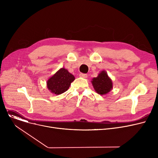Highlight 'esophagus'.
<instances>
[{
    "instance_id": "34e87169",
    "label": "esophagus",
    "mask_w": 158,
    "mask_h": 158,
    "mask_svg": "<svg viewBox=\"0 0 158 158\" xmlns=\"http://www.w3.org/2000/svg\"><path fill=\"white\" fill-rule=\"evenodd\" d=\"M79 76L80 77H82V78H86L87 77V74H86V73H81L80 74H79Z\"/></svg>"
}]
</instances>
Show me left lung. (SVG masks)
<instances>
[{"label": "left lung", "instance_id": "1", "mask_svg": "<svg viewBox=\"0 0 158 158\" xmlns=\"http://www.w3.org/2000/svg\"><path fill=\"white\" fill-rule=\"evenodd\" d=\"M92 82L97 93L100 95L107 94L113 88L111 79L105 71H102L97 77H94Z\"/></svg>", "mask_w": 158, "mask_h": 158}]
</instances>
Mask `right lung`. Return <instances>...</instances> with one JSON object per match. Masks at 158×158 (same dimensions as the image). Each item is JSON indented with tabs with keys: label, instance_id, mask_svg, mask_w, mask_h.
I'll list each match as a JSON object with an SVG mask.
<instances>
[{
	"label": "right lung",
	"instance_id": "right-lung-1",
	"mask_svg": "<svg viewBox=\"0 0 158 158\" xmlns=\"http://www.w3.org/2000/svg\"><path fill=\"white\" fill-rule=\"evenodd\" d=\"M75 77L67 70L62 68L47 81V88L56 95H60L69 88Z\"/></svg>",
	"mask_w": 158,
	"mask_h": 158
}]
</instances>
